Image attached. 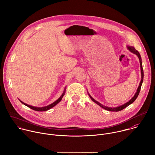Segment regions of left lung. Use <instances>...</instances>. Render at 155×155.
I'll list each match as a JSON object with an SVG mask.
<instances>
[{
    "label": "left lung",
    "mask_w": 155,
    "mask_h": 155,
    "mask_svg": "<svg viewBox=\"0 0 155 155\" xmlns=\"http://www.w3.org/2000/svg\"><path fill=\"white\" fill-rule=\"evenodd\" d=\"M127 49L131 53H133V54H135L137 56L138 58H139V62H140V73H141V81L139 83V85L137 89V91L135 93V94L134 95V96L127 102H126L125 104L122 105H120V106H118L117 107H107V106H105L102 104H101V103H99V102H97V101H96L95 99H94L91 96V95L88 93V96H90V97L91 98V99L94 102H95L96 104H97L98 105H99L101 107L103 108L104 109L106 110H108V111H120L122 110H123L124 108H126L127 107H128V105H130V104H131L136 99V98L137 97L139 94V92H140V88H141V85H142V82H143V68H142V59H141V57H140V55L139 54V53L132 46H127Z\"/></svg>",
    "instance_id": "left-lung-1"
}]
</instances>
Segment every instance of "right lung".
<instances>
[{"instance_id":"add662e5","label":"right lung","mask_w":155,"mask_h":155,"mask_svg":"<svg viewBox=\"0 0 155 155\" xmlns=\"http://www.w3.org/2000/svg\"><path fill=\"white\" fill-rule=\"evenodd\" d=\"M65 88H66V87H65L63 93L61 94V96L59 97V98L58 99H57L56 101H54V102H53L52 104H50V105H47V106H45V107H37L31 106V105H28V104H25V103L23 102H22V101H21L20 99H19V100L21 101V102L22 104H23L24 105H25L27 106L28 107H29V108H31V109H33V110H35V111H47V110H48L51 109V108H53V107H54L55 105H56L58 103H59V102L61 101V100H62V99L63 96H64V94H65V90H66Z\"/></svg>"}]
</instances>
